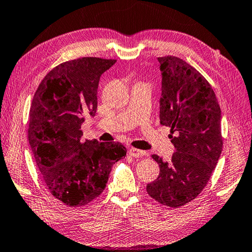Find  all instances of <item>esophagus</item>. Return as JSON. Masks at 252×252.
I'll use <instances>...</instances> for the list:
<instances>
[{"label": "esophagus", "mask_w": 252, "mask_h": 252, "mask_svg": "<svg viewBox=\"0 0 252 252\" xmlns=\"http://www.w3.org/2000/svg\"><path fill=\"white\" fill-rule=\"evenodd\" d=\"M129 155L131 157H134V158H140V157H143L144 155H146V151L139 150V149H135V148H131V149H129Z\"/></svg>", "instance_id": "1"}]
</instances>
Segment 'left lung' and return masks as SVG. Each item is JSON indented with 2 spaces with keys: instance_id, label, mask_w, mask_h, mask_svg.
<instances>
[{
  "instance_id": "obj_1",
  "label": "left lung",
  "mask_w": 252,
  "mask_h": 252,
  "mask_svg": "<svg viewBox=\"0 0 252 252\" xmlns=\"http://www.w3.org/2000/svg\"><path fill=\"white\" fill-rule=\"evenodd\" d=\"M162 75L160 123L176 148L171 161L152 155L160 173L149 195L171 208L189 203L207 186L222 151L221 110L210 83L182 59L158 58Z\"/></svg>"
}]
</instances>
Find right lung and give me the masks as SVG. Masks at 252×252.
<instances>
[{"instance_id": "add662e5", "label": "right lung", "mask_w": 252, "mask_h": 252, "mask_svg": "<svg viewBox=\"0 0 252 252\" xmlns=\"http://www.w3.org/2000/svg\"><path fill=\"white\" fill-rule=\"evenodd\" d=\"M117 60L80 58L51 70L34 93L28 136L51 194L70 207L103 192L112 165L126 155L121 143L82 140L84 116L94 117L100 76Z\"/></svg>"}]
</instances>
